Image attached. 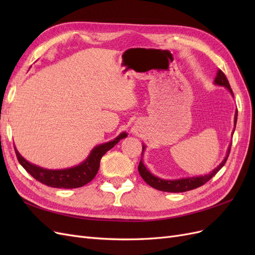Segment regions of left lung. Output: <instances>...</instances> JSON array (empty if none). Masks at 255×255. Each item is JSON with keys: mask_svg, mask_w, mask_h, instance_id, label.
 <instances>
[{"mask_svg": "<svg viewBox=\"0 0 255 255\" xmlns=\"http://www.w3.org/2000/svg\"><path fill=\"white\" fill-rule=\"evenodd\" d=\"M215 85H218V86H223L226 87L230 94L232 95V97H234L233 91L230 87L229 81L227 79V76L225 75L221 70H218L217 74H216V78L214 81ZM236 122H237V111L235 113V117H234V130H235V127H236ZM234 130L232 133V136L234 134ZM145 150V145H142V153L141 155H143V151ZM230 150H231V144L229 145L228 151H227V155L226 157L223 158V160L221 163L216 167L212 172H210L208 174H204V175H199V176H192V177H182V179H176V180H165V179H160V177L152 174L146 167L143 165L142 158L140 159L139 166H138V171H139V174L141 175V177L143 179V181L150 185L151 187L155 188L157 190H161V191H167V192H184V191H188L191 189L198 188L200 186H202L203 184H205L207 181H210L212 177L217 173L220 169L225 166L226 161L229 157L230 154Z\"/></svg>", "mask_w": 255, "mask_h": 255, "instance_id": "left-lung-1", "label": "left lung"}]
</instances>
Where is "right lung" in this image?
<instances>
[{
    "mask_svg": "<svg viewBox=\"0 0 255 255\" xmlns=\"http://www.w3.org/2000/svg\"><path fill=\"white\" fill-rule=\"evenodd\" d=\"M127 136L128 134L126 132H122L115 139L96 145L89 153L88 157L80 165L71 168L58 169V170H52V169L34 165L23 157L16 148L14 151H16V155L21 166L37 181L54 188H78L94 180L98 173L100 160L102 156Z\"/></svg>",
    "mask_w": 255,
    "mask_h": 255,
    "instance_id": "1",
    "label": "right lung"
}]
</instances>
